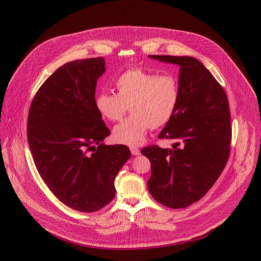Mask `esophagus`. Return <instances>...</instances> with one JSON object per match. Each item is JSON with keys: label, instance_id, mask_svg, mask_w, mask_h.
<instances>
[{"label": "esophagus", "instance_id": "34e87169", "mask_svg": "<svg viewBox=\"0 0 261 261\" xmlns=\"http://www.w3.org/2000/svg\"><path fill=\"white\" fill-rule=\"evenodd\" d=\"M130 151H131V153H132V155H134V156H138V155L140 154L139 148L136 147V146H131V147H130Z\"/></svg>", "mask_w": 261, "mask_h": 261}]
</instances>
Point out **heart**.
Here are the masks:
<instances>
[{
	"label": "heart",
	"instance_id": "1",
	"mask_svg": "<svg viewBox=\"0 0 261 261\" xmlns=\"http://www.w3.org/2000/svg\"><path fill=\"white\" fill-rule=\"evenodd\" d=\"M115 85L117 94L101 92L95 105L103 118L113 122L121 120L128 107L131 110L132 115L114 128L119 143L140 144L148 129L163 127L171 120L179 102L178 81L169 74L130 68L120 74Z\"/></svg>",
	"mask_w": 261,
	"mask_h": 261
}]
</instances>
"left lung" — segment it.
<instances>
[{
	"instance_id": "1",
	"label": "left lung",
	"mask_w": 261,
	"mask_h": 261,
	"mask_svg": "<svg viewBox=\"0 0 261 261\" xmlns=\"http://www.w3.org/2000/svg\"><path fill=\"white\" fill-rule=\"evenodd\" d=\"M178 65L179 102L159 138L175 139L172 148L143 147L151 161L147 180L151 195L170 208L201 199L224 169L230 152L231 126L225 91L213 74L192 57L148 56Z\"/></svg>"
}]
</instances>
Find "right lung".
<instances>
[{
	"label": "right lung",
	"mask_w": 261,
	"mask_h": 261,
	"mask_svg": "<svg viewBox=\"0 0 261 261\" xmlns=\"http://www.w3.org/2000/svg\"><path fill=\"white\" fill-rule=\"evenodd\" d=\"M104 72L101 57L64 64L36 93L28 117L29 146L40 176L60 201L84 213L114 199L115 178L131 157L126 145L101 143L110 134L95 105Z\"/></svg>",
	"instance_id": "obj_1"
}]
</instances>
